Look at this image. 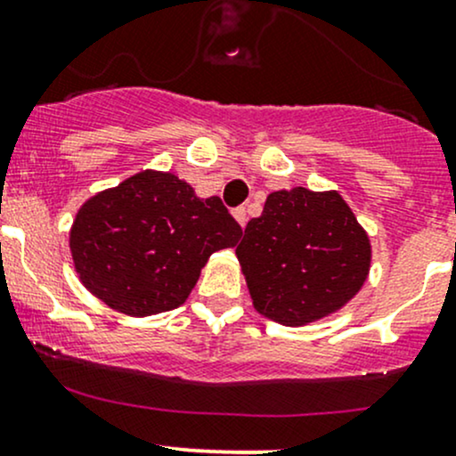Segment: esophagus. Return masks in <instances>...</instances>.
Returning <instances> with one entry per match:
<instances>
[{"mask_svg": "<svg viewBox=\"0 0 456 456\" xmlns=\"http://www.w3.org/2000/svg\"><path fill=\"white\" fill-rule=\"evenodd\" d=\"M232 215H234V219H237L239 224H241V226H246V222H248V210H246V207H237L232 210Z\"/></svg>", "mask_w": 456, "mask_h": 456, "instance_id": "obj_1", "label": "esophagus"}]
</instances>
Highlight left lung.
Returning a JSON list of instances; mask_svg holds the SVG:
<instances>
[{
	"mask_svg": "<svg viewBox=\"0 0 456 456\" xmlns=\"http://www.w3.org/2000/svg\"><path fill=\"white\" fill-rule=\"evenodd\" d=\"M237 256L258 313L287 326L337 311L363 287L370 241L339 193L276 191Z\"/></svg>",
	"mask_w": 456,
	"mask_h": 456,
	"instance_id": "left-lung-1",
	"label": "left lung"
}]
</instances>
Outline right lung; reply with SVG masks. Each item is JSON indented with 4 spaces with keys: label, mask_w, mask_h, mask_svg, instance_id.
Segmentation results:
<instances>
[{
    "label": "right lung",
    "mask_w": 456,
    "mask_h": 456,
    "mask_svg": "<svg viewBox=\"0 0 456 456\" xmlns=\"http://www.w3.org/2000/svg\"><path fill=\"white\" fill-rule=\"evenodd\" d=\"M241 232L219 198L200 200L184 180L143 171L80 208L71 254L91 293L143 317L183 305L210 254Z\"/></svg>",
    "instance_id": "obj_1"
}]
</instances>
